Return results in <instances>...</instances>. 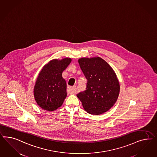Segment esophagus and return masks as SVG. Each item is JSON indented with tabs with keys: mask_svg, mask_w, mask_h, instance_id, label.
I'll return each mask as SVG.
<instances>
[{
	"mask_svg": "<svg viewBox=\"0 0 157 157\" xmlns=\"http://www.w3.org/2000/svg\"><path fill=\"white\" fill-rule=\"evenodd\" d=\"M75 87H76L75 86H72V87H68V89H67L68 93L69 94H71L75 93V89H76Z\"/></svg>",
	"mask_w": 157,
	"mask_h": 157,
	"instance_id": "34e87169",
	"label": "esophagus"
}]
</instances>
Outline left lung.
Wrapping results in <instances>:
<instances>
[{
	"label": "left lung",
	"instance_id": "left-lung-1",
	"mask_svg": "<svg viewBox=\"0 0 157 157\" xmlns=\"http://www.w3.org/2000/svg\"><path fill=\"white\" fill-rule=\"evenodd\" d=\"M78 63L87 83L85 90L76 96L88 113L102 114L109 110L118 98L120 84L116 74L108 63L100 57H83Z\"/></svg>",
	"mask_w": 157,
	"mask_h": 157
}]
</instances>
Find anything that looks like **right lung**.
<instances>
[{
    "instance_id": "1",
    "label": "right lung",
    "mask_w": 157,
    "mask_h": 157,
    "mask_svg": "<svg viewBox=\"0 0 157 157\" xmlns=\"http://www.w3.org/2000/svg\"><path fill=\"white\" fill-rule=\"evenodd\" d=\"M71 62V58L53 59L43 67L34 87V96L42 109L53 111L62 106L67 97L66 82L62 72Z\"/></svg>"
}]
</instances>
